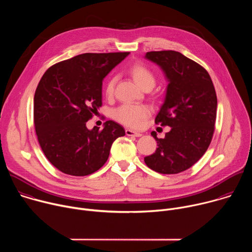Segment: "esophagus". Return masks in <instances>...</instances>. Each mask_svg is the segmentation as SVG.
<instances>
[{"label":"esophagus","instance_id":"1","mask_svg":"<svg viewBox=\"0 0 252 252\" xmlns=\"http://www.w3.org/2000/svg\"><path fill=\"white\" fill-rule=\"evenodd\" d=\"M126 134L128 135V136H141L142 134L140 132H137V131H134L132 129H129V128H126Z\"/></svg>","mask_w":252,"mask_h":252}]
</instances>
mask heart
<instances>
[{
	"mask_svg": "<svg viewBox=\"0 0 252 252\" xmlns=\"http://www.w3.org/2000/svg\"><path fill=\"white\" fill-rule=\"evenodd\" d=\"M128 74L135 82V84L142 90L153 89L156 85V76L153 71L145 64L134 63L128 68ZM116 78H111L107 81L104 93L106 96H112L115 91ZM150 115L149 107L141 104H124L117 110H115L113 117L118 122L130 126L138 127L141 126L142 122L145 121Z\"/></svg>",
	"mask_w": 252,
	"mask_h": 252,
	"instance_id": "heart-1",
	"label": "heart"
}]
</instances>
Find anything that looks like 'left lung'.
I'll list each match as a JSON object with an SVG mask.
<instances>
[{"mask_svg":"<svg viewBox=\"0 0 252 252\" xmlns=\"http://www.w3.org/2000/svg\"><path fill=\"white\" fill-rule=\"evenodd\" d=\"M145 58L158 64L167 81L165 95L156 124L170 130L158 141L146 164L163 174H174L192 166L206 152L214 131L218 98L207 71L175 51L149 52Z\"/></svg>","mask_w":252,"mask_h":252,"instance_id":"1","label":"left lung"}]
</instances>
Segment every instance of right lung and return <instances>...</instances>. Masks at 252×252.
I'll return each mask as SVG.
<instances>
[{
    "instance_id": "1",
    "label": "right lung",
    "mask_w": 252,
    "mask_h": 252,
    "mask_svg": "<svg viewBox=\"0 0 252 252\" xmlns=\"http://www.w3.org/2000/svg\"><path fill=\"white\" fill-rule=\"evenodd\" d=\"M129 53L82 54L52 65L33 97V122L49 161L63 173L84 176L109 158L113 142L124 127L106 121L103 128L87 127L101 106L102 81Z\"/></svg>"
}]
</instances>
